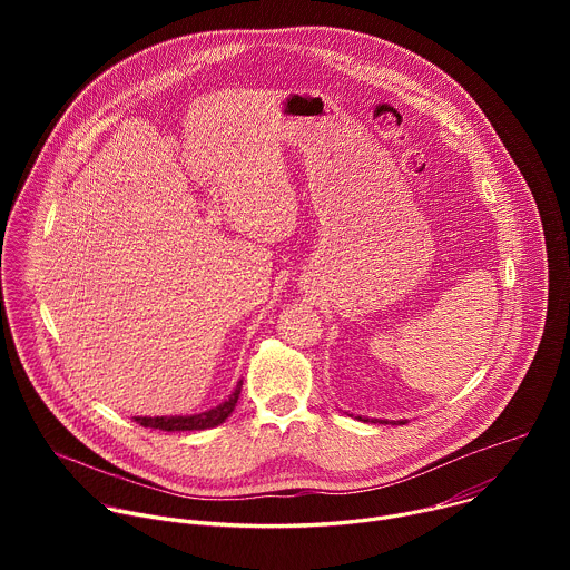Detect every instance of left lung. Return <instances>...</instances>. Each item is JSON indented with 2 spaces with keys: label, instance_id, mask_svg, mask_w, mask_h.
I'll list each match as a JSON object with an SVG mask.
<instances>
[{
  "label": "left lung",
  "instance_id": "1",
  "mask_svg": "<svg viewBox=\"0 0 570 570\" xmlns=\"http://www.w3.org/2000/svg\"><path fill=\"white\" fill-rule=\"evenodd\" d=\"M358 420H361V422H370V420H363V417H358ZM381 424H387V422H383V420H381ZM392 424H394V422H392ZM399 424H405V422H399Z\"/></svg>",
  "mask_w": 570,
  "mask_h": 570
}]
</instances>
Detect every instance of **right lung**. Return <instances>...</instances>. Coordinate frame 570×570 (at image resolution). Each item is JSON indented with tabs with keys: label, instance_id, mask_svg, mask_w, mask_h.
I'll list each match as a JSON object with an SVG mask.
<instances>
[{
	"label": "right lung",
	"instance_id": "right-lung-1",
	"mask_svg": "<svg viewBox=\"0 0 570 570\" xmlns=\"http://www.w3.org/2000/svg\"><path fill=\"white\" fill-rule=\"evenodd\" d=\"M240 385L243 381L236 383L234 392L220 403L216 409L200 413V415H185V417H132L137 424H141L144 429H157V431H205V429H214L218 424H223L238 401L240 394Z\"/></svg>",
	"mask_w": 570,
	"mask_h": 570
}]
</instances>
